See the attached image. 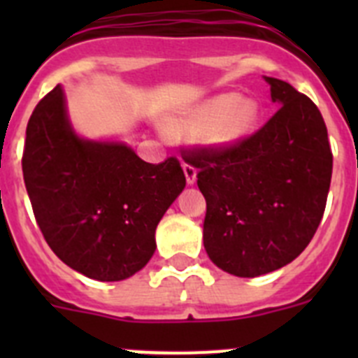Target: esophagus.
<instances>
[{
  "mask_svg": "<svg viewBox=\"0 0 358 358\" xmlns=\"http://www.w3.org/2000/svg\"><path fill=\"white\" fill-rule=\"evenodd\" d=\"M182 169H185L186 182H188V185H194L195 179H197V169L189 163H182Z\"/></svg>",
  "mask_w": 358,
  "mask_h": 358,
  "instance_id": "esophagus-1",
  "label": "esophagus"
}]
</instances>
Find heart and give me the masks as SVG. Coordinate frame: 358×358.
<instances>
[{
	"label": "heart",
	"instance_id": "b5f03b06",
	"mask_svg": "<svg viewBox=\"0 0 358 358\" xmlns=\"http://www.w3.org/2000/svg\"><path fill=\"white\" fill-rule=\"evenodd\" d=\"M258 109L255 102L238 100V94L226 93L201 103L185 120L173 123L179 134H206L213 131L218 141H235L248 134L252 127Z\"/></svg>",
	"mask_w": 358,
	"mask_h": 358
}]
</instances>
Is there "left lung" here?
I'll list each match as a JSON object with an SVG mask.
<instances>
[{
    "label": "left lung",
    "mask_w": 358,
    "mask_h": 358,
    "mask_svg": "<svg viewBox=\"0 0 358 358\" xmlns=\"http://www.w3.org/2000/svg\"><path fill=\"white\" fill-rule=\"evenodd\" d=\"M265 80L280 109L264 127L181 150L206 199L204 249L240 278L273 273L305 251L327 208L334 166L317 106L289 82Z\"/></svg>",
    "instance_id": "8db88e82"
}]
</instances>
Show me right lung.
Returning a JSON list of instances; mask_svg holds the SVG:
<instances>
[{"label": "right lung", "instance_id": "1", "mask_svg": "<svg viewBox=\"0 0 358 358\" xmlns=\"http://www.w3.org/2000/svg\"><path fill=\"white\" fill-rule=\"evenodd\" d=\"M21 164L44 240L98 281L125 280L148 264L157 224L186 185L177 157L152 164L125 145L77 138L61 85L31 113Z\"/></svg>", "mask_w": 358, "mask_h": 358}]
</instances>
